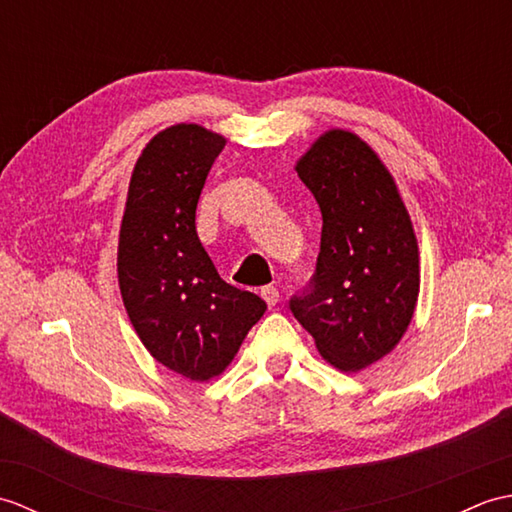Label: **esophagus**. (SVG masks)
<instances>
[{
  "mask_svg": "<svg viewBox=\"0 0 512 512\" xmlns=\"http://www.w3.org/2000/svg\"><path fill=\"white\" fill-rule=\"evenodd\" d=\"M262 299L268 303L270 308L277 306V301H279V290H277L275 286H264V288H262Z\"/></svg>",
  "mask_w": 512,
  "mask_h": 512,
  "instance_id": "34e87169",
  "label": "esophagus"
}]
</instances>
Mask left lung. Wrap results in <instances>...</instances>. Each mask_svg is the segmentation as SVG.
I'll list each match as a JSON object with an SVG mask.
<instances>
[{
    "instance_id": "1",
    "label": "left lung",
    "mask_w": 512,
    "mask_h": 512,
    "mask_svg": "<svg viewBox=\"0 0 512 512\" xmlns=\"http://www.w3.org/2000/svg\"><path fill=\"white\" fill-rule=\"evenodd\" d=\"M297 173L323 228L317 268L290 310L325 361L358 372L407 332L420 290L416 235L394 178L358 136L323 134Z\"/></svg>"
}]
</instances>
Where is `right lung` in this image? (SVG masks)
<instances>
[{
  "mask_svg": "<svg viewBox=\"0 0 512 512\" xmlns=\"http://www.w3.org/2000/svg\"><path fill=\"white\" fill-rule=\"evenodd\" d=\"M226 140L173 125L140 154L118 242V284L134 330L158 363L209 380L233 361L266 301L217 275L195 231L206 176Z\"/></svg>",
  "mask_w": 512,
  "mask_h": 512,
  "instance_id": "right-lung-1",
  "label": "right lung"
}]
</instances>
